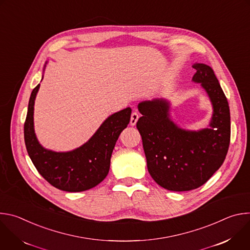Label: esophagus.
<instances>
[{"label":"esophagus","instance_id":"34e87169","mask_svg":"<svg viewBox=\"0 0 250 250\" xmlns=\"http://www.w3.org/2000/svg\"><path fill=\"white\" fill-rule=\"evenodd\" d=\"M138 118H139V116H138V114L136 113V112H133L132 114H131V117H130V125H136V123H137V121H138Z\"/></svg>","mask_w":250,"mask_h":250}]
</instances>
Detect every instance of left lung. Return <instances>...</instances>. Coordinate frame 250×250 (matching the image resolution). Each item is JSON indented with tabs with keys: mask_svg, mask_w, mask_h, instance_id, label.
Returning <instances> with one entry per match:
<instances>
[{
	"mask_svg": "<svg viewBox=\"0 0 250 250\" xmlns=\"http://www.w3.org/2000/svg\"><path fill=\"white\" fill-rule=\"evenodd\" d=\"M193 82L201 83L212 104L208 127L186 130L170 119V103L154 99L138 104L136 127L142 138L147 169L164 189L184 192L204 185L224 163L230 141L227 97L211 67L195 63Z\"/></svg>",
	"mask_w": 250,
	"mask_h": 250,
	"instance_id": "8db88e82",
	"label": "left lung"
}]
</instances>
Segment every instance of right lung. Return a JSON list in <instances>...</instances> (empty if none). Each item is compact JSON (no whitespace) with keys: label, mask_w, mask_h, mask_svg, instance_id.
Instances as JSON below:
<instances>
[{"label":"right lung","mask_w":250,"mask_h":250,"mask_svg":"<svg viewBox=\"0 0 250 250\" xmlns=\"http://www.w3.org/2000/svg\"><path fill=\"white\" fill-rule=\"evenodd\" d=\"M40 86L31 92L23 126L26 150L33 165L49 184L62 191L82 192L97 186L109 173L114 147L129 123L131 109L110 116L82 146L55 152L44 148L34 132L33 106Z\"/></svg>","instance_id":"add662e5"}]
</instances>
